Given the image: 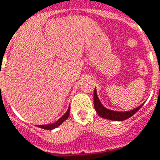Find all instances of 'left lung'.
<instances>
[{"mask_svg":"<svg viewBox=\"0 0 160 160\" xmlns=\"http://www.w3.org/2000/svg\"><path fill=\"white\" fill-rule=\"evenodd\" d=\"M94 105L95 111L101 117H103L105 119H108L111 121H123L130 117H132L135 113L138 111L140 108L144 105V103H142L138 107L136 108H133L131 110H128V111H117V110H112V109H108L107 108H105L102 105V103L101 102V101L99 100L98 95H97V91L96 88L94 89Z\"/></svg>","mask_w":160,"mask_h":160,"instance_id":"left-lung-1","label":"left lung"}]
</instances>
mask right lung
I'll return each instance as SVG.
<instances>
[{
    "label": "right lung",
    "instance_id": "1",
    "mask_svg": "<svg viewBox=\"0 0 160 160\" xmlns=\"http://www.w3.org/2000/svg\"><path fill=\"white\" fill-rule=\"evenodd\" d=\"M69 114H70V108H68V109H67V111L56 122H54V123H50V124H43V125H38V127L39 128H42V129H44V130H53V129H56L58 128L59 125H61L62 123L66 121V119L68 118L69 117Z\"/></svg>",
    "mask_w": 160,
    "mask_h": 160
}]
</instances>
